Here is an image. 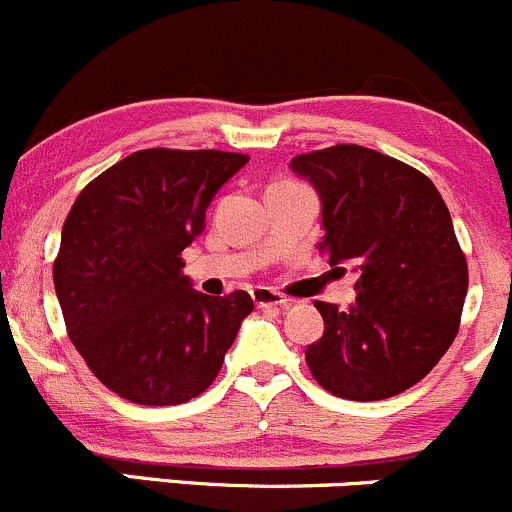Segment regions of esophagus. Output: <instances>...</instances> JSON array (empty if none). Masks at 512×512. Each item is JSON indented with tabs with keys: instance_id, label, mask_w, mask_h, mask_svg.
<instances>
[{
	"instance_id": "34e87169",
	"label": "esophagus",
	"mask_w": 512,
	"mask_h": 512,
	"mask_svg": "<svg viewBox=\"0 0 512 512\" xmlns=\"http://www.w3.org/2000/svg\"><path fill=\"white\" fill-rule=\"evenodd\" d=\"M252 301H255L260 309H284V306H289V299L272 287L252 289Z\"/></svg>"
}]
</instances>
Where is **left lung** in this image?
<instances>
[{"label":"left lung","instance_id":"obj_1","mask_svg":"<svg viewBox=\"0 0 512 512\" xmlns=\"http://www.w3.org/2000/svg\"><path fill=\"white\" fill-rule=\"evenodd\" d=\"M292 169L321 196L319 250L360 270L351 309L314 304L326 331L306 348V365L336 397L400 395L459 333L469 265L449 208L422 171L358 144L297 154Z\"/></svg>","mask_w":512,"mask_h":512}]
</instances>
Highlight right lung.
<instances>
[{"label":"right lung","mask_w":512,"mask_h":512,"mask_svg":"<svg viewBox=\"0 0 512 512\" xmlns=\"http://www.w3.org/2000/svg\"><path fill=\"white\" fill-rule=\"evenodd\" d=\"M218 149H142L75 198L53 284L75 351L134 405H181L208 390L250 294L191 289L181 252L206 228L215 191L247 164Z\"/></svg>","instance_id":"add662e5"}]
</instances>
